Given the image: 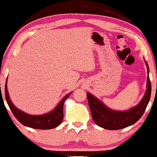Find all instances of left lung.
<instances>
[{
  "label": "left lung",
  "instance_id": "obj_1",
  "mask_svg": "<svg viewBox=\"0 0 157 157\" xmlns=\"http://www.w3.org/2000/svg\"><path fill=\"white\" fill-rule=\"evenodd\" d=\"M147 66L149 75V66ZM151 82L150 77H147V89L141 102L131 109L126 112L113 111L107 108L95 97L87 92L88 102L92 119L100 127L109 130H116L126 128L136 122L143 116L150 99Z\"/></svg>",
  "mask_w": 157,
  "mask_h": 157
}]
</instances>
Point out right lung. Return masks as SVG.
Masks as SVG:
<instances>
[{
    "mask_svg": "<svg viewBox=\"0 0 157 157\" xmlns=\"http://www.w3.org/2000/svg\"><path fill=\"white\" fill-rule=\"evenodd\" d=\"M6 82H7V81H6ZM70 94L71 93L65 95L62 98V101L59 102L57 107L53 111L51 112V113L44 115H41V116H31V115H28L27 113H23L21 110L17 109L13 105V103L10 100V98H9V95L7 89V83L5 84V98L9 107H10V110L12 112L13 115L24 126H28V127L30 128H33V129H50L59 126L62 123L64 117V102L68 98Z\"/></svg>",
    "mask_w": 157,
    "mask_h": 157,
    "instance_id": "right-lung-1",
    "label": "right lung"
}]
</instances>
